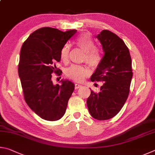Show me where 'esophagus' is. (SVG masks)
Here are the masks:
<instances>
[{
    "mask_svg": "<svg viewBox=\"0 0 155 155\" xmlns=\"http://www.w3.org/2000/svg\"><path fill=\"white\" fill-rule=\"evenodd\" d=\"M81 86H82V85H81L80 84H78L77 83V84H75V89H78L79 88H80Z\"/></svg>",
    "mask_w": 155,
    "mask_h": 155,
    "instance_id": "34e87169",
    "label": "esophagus"
}]
</instances>
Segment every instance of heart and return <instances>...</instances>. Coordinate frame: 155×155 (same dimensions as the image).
I'll use <instances>...</instances> for the list:
<instances>
[{
  "instance_id": "heart-1",
  "label": "heart",
  "mask_w": 155,
  "mask_h": 155,
  "mask_svg": "<svg viewBox=\"0 0 155 155\" xmlns=\"http://www.w3.org/2000/svg\"><path fill=\"white\" fill-rule=\"evenodd\" d=\"M75 44L81 50L84 51L83 61H85L92 67H97L101 62V54L99 50L94 47V41L89 34H82L77 38ZM71 51V46L66 44L63 46L60 54L61 61L67 62L69 59ZM89 73V70L81 65H71L65 70V75L73 80L81 82Z\"/></svg>"
}]
</instances>
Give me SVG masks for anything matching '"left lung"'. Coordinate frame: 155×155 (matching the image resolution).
<instances>
[{"mask_svg":"<svg viewBox=\"0 0 155 155\" xmlns=\"http://www.w3.org/2000/svg\"><path fill=\"white\" fill-rule=\"evenodd\" d=\"M97 37L104 54L91 80L104 82L99 93L91 90L87 106L94 118L105 120L120 112L129 96L133 77L131 58L123 40L112 32L103 30Z\"/></svg>","mask_w":155,"mask_h":155,"instance_id":"left-lung-1","label":"left lung"}]
</instances>
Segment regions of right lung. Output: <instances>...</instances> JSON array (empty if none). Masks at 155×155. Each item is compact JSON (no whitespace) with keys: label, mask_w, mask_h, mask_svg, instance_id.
Wrapping results in <instances>:
<instances>
[{"label":"right lung","mask_w":155,"mask_h":155,"mask_svg":"<svg viewBox=\"0 0 155 155\" xmlns=\"http://www.w3.org/2000/svg\"><path fill=\"white\" fill-rule=\"evenodd\" d=\"M76 32L77 30L62 32L43 27L30 35L21 47L18 74L24 99L30 108L44 120L61 119L74 91L73 83L67 80H62L61 85H54L51 73L61 75L54 62L61 61L62 48Z\"/></svg>","instance_id":"right-lung-1"}]
</instances>
